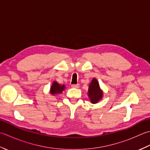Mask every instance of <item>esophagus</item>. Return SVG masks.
I'll return each mask as SVG.
<instances>
[{
	"label": "esophagus",
	"mask_w": 150,
	"mask_h": 150,
	"mask_svg": "<svg viewBox=\"0 0 150 150\" xmlns=\"http://www.w3.org/2000/svg\"><path fill=\"white\" fill-rule=\"evenodd\" d=\"M71 87L72 88H78L79 87V84H74V85H72Z\"/></svg>",
	"instance_id": "34e87169"
}]
</instances>
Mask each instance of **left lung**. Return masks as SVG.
Here are the masks:
<instances>
[{
    "label": "left lung",
    "instance_id": "1",
    "mask_svg": "<svg viewBox=\"0 0 150 150\" xmlns=\"http://www.w3.org/2000/svg\"><path fill=\"white\" fill-rule=\"evenodd\" d=\"M87 95L89 98L91 103L95 104L99 102L103 96V92L100 87L99 82L96 78H93L89 84L88 89Z\"/></svg>",
    "mask_w": 150,
    "mask_h": 150
}]
</instances>
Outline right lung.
Instances as JSON below:
<instances>
[{
	"label": "right lung",
	"mask_w": 150,
	"mask_h": 150,
	"mask_svg": "<svg viewBox=\"0 0 150 150\" xmlns=\"http://www.w3.org/2000/svg\"><path fill=\"white\" fill-rule=\"evenodd\" d=\"M65 85L58 83L56 81H54L52 83L50 88V94L51 95L55 96L56 94H62L63 91L65 89Z\"/></svg>",
	"instance_id": "obj_1"
}]
</instances>
